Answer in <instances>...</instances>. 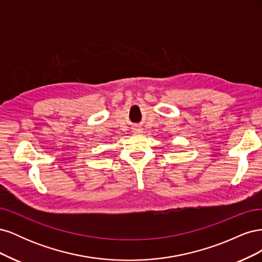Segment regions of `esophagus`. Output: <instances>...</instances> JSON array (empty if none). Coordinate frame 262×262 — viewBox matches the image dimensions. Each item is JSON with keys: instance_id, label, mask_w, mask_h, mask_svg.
Instances as JSON below:
<instances>
[{"instance_id": "34e87169", "label": "esophagus", "mask_w": 262, "mask_h": 262, "mask_svg": "<svg viewBox=\"0 0 262 262\" xmlns=\"http://www.w3.org/2000/svg\"><path fill=\"white\" fill-rule=\"evenodd\" d=\"M133 132H134V133H137V134H139V133H141V132H142V130H141V128H134V129H133Z\"/></svg>"}]
</instances>
